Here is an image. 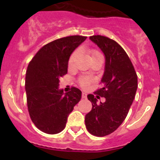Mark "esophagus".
I'll return each mask as SVG.
<instances>
[{
  "mask_svg": "<svg viewBox=\"0 0 160 160\" xmlns=\"http://www.w3.org/2000/svg\"><path fill=\"white\" fill-rule=\"evenodd\" d=\"M86 97H87V94H86V92H82V98H86Z\"/></svg>",
  "mask_w": 160,
  "mask_h": 160,
  "instance_id": "1",
  "label": "esophagus"
}]
</instances>
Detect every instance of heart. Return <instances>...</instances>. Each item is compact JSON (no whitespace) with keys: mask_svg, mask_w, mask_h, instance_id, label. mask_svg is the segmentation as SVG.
<instances>
[{"mask_svg":"<svg viewBox=\"0 0 160 160\" xmlns=\"http://www.w3.org/2000/svg\"><path fill=\"white\" fill-rule=\"evenodd\" d=\"M78 51H74V52L71 55V56H70L69 60H68L69 68H71L73 66V65H74V59L75 58H76V56H78ZM90 56H91V59H94V58H102V54H101L99 52H98V51H95V50L90 52ZM92 82V80L91 78H87V77H83V78L80 79V86L83 88L88 87V86L90 85Z\"/></svg>","mask_w":160,"mask_h":160,"instance_id":"obj_1","label":"heart"}]
</instances>
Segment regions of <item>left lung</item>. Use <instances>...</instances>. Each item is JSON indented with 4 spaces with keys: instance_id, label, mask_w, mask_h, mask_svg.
<instances>
[{
    "instance_id": "8db88e82",
    "label": "left lung",
    "mask_w": 160,
    "mask_h": 160,
    "mask_svg": "<svg viewBox=\"0 0 160 160\" xmlns=\"http://www.w3.org/2000/svg\"><path fill=\"white\" fill-rule=\"evenodd\" d=\"M105 57L104 72L101 80L102 87L89 94L91 111L85 117L88 132L95 136L103 137L115 131L122 123L135 98L138 77L131 60L120 44L104 36L89 37ZM98 95L106 102L97 104Z\"/></svg>"
}]
</instances>
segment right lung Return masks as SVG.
Instances as JSON below:
<instances>
[{
	"mask_svg": "<svg viewBox=\"0 0 160 160\" xmlns=\"http://www.w3.org/2000/svg\"><path fill=\"white\" fill-rule=\"evenodd\" d=\"M86 39L74 35L53 40L43 46L29 62L25 76L28 109L32 122L43 132H61L81 98L78 88L64 93L58 86L59 78L68 72L71 53Z\"/></svg>",
	"mask_w": 160,
	"mask_h": 160,
	"instance_id": "obj_1",
	"label": "right lung"
}]
</instances>
